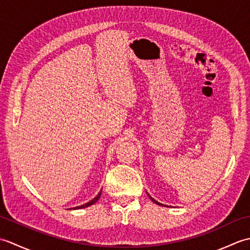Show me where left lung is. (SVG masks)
<instances>
[{
    "label": "left lung",
    "mask_w": 250,
    "mask_h": 250,
    "mask_svg": "<svg viewBox=\"0 0 250 250\" xmlns=\"http://www.w3.org/2000/svg\"><path fill=\"white\" fill-rule=\"evenodd\" d=\"M148 194V193H147ZM148 196H149V198H150V200L153 202V203H156V204H158V205H160V206H167V205H164V204H162V203H159V202L158 201H156L155 199H153V198H151V196L149 195V194H148Z\"/></svg>",
    "instance_id": "1"
}]
</instances>
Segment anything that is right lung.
Listing matches in <instances>:
<instances>
[{
  "label": "right lung",
  "instance_id": "obj_1",
  "mask_svg": "<svg viewBox=\"0 0 250 250\" xmlns=\"http://www.w3.org/2000/svg\"><path fill=\"white\" fill-rule=\"evenodd\" d=\"M101 193H102V190L100 191V192L98 193V195L95 196L94 199H92L91 201H89L88 203H86V204H83V205H81V206H76V207H73V209H81V208H84V207H88V206H90V205H92V204H94L95 202H97L99 199H100V196H101ZM70 209H72V208H70Z\"/></svg>",
  "mask_w": 250,
  "mask_h": 250
}]
</instances>
